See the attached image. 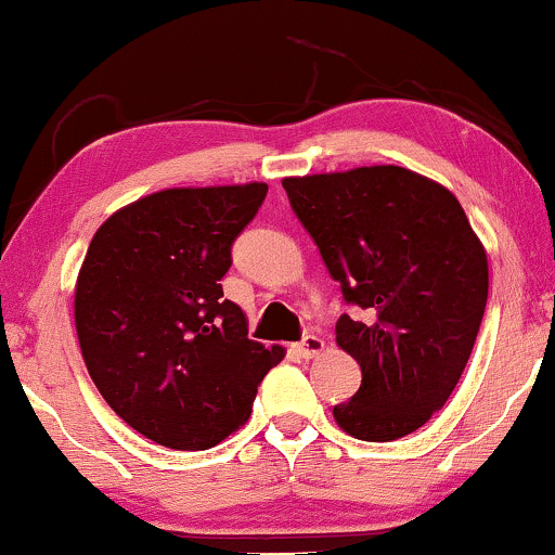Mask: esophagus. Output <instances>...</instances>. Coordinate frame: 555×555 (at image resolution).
<instances>
[{
	"label": "esophagus",
	"instance_id": "esophagus-1",
	"mask_svg": "<svg viewBox=\"0 0 555 555\" xmlns=\"http://www.w3.org/2000/svg\"><path fill=\"white\" fill-rule=\"evenodd\" d=\"M322 348H325V340H322L320 335H305L301 343H297V353L307 361L314 359V356H320Z\"/></svg>",
	"mask_w": 555,
	"mask_h": 555
}]
</instances>
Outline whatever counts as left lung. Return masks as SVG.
Instances as JSON below:
<instances>
[{"label":"left lung","instance_id":"8db88e82","mask_svg":"<svg viewBox=\"0 0 555 555\" xmlns=\"http://www.w3.org/2000/svg\"><path fill=\"white\" fill-rule=\"evenodd\" d=\"M330 276L369 322L340 314L335 340L361 387L333 417L387 443L423 427L472 356L489 294L487 250L459 199L402 166H361L282 181Z\"/></svg>","mask_w":555,"mask_h":555}]
</instances>
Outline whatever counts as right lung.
<instances>
[{
	"mask_svg": "<svg viewBox=\"0 0 555 555\" xmlns=\"http://www.w3.org/2000/svg\"><path fill=\"white\" fill-rule=\"evenodd\" d=\"M261 181L164 189L117 209L91 237L74 294L83 363L132 430L207 451L250 417L282 346L248 338L220 279L263 205Z\"/></svg>",
	"mask_w": 555,
	"mask_h": 555,
	"instance_id": "add662e5",
	"label": "right lung"
}]
</instances>
